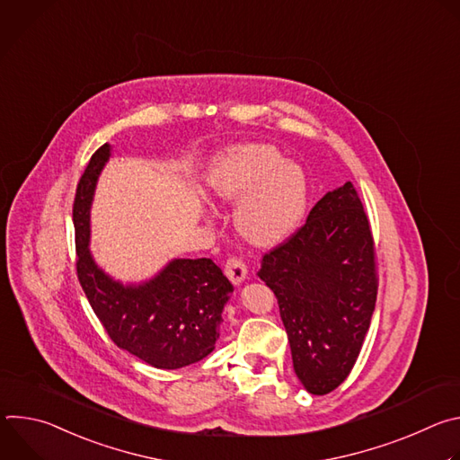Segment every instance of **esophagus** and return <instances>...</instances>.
<instances>
[{
    "instance_id": "1",
    "label": "esophagus",
    "mask_w": 460,
    "mask_h": 460,
    "mask_svg": "<svg viewBox=\"0 0 460 460\" xmlns=\"http://www.w3.org/2000/svg\"><path fill=\"white\" fill-rule=\"evenodd\" d=\"M224 270H226L227 279H229L234 286L242 284V282L245 280V277H247V266H245V261H243L242 258H236V256L227 258Z\"/></svg>"
}]
</instances>
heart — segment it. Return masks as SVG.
Segmentation results:
<instances>
[{"label":"heart","mask_w":460,"mask_h":460,"mask_svg":"<svg viewBox=\"0 0 460 460\" xmlns=\"http://www.w3.org/2000/svg\"><path fill=\"white\" fill-rule=\"evenodd\" d=\"M209 183L218 199L240 200L236 227L260 245L277 243L291 234L307 208L305 172L296 164H288L271 146L226 149L213 165Z\"/></svg>","instance_id":"1"}]
</instances>
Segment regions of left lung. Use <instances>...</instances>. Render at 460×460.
<instances>
[{
	"mask_svg": "<svg viewBox=\"0 0 460 460\" xmlns=\"http://www.w3.org/2000/svg\"><path fill=\"white\" fill-rule=\"evenodd\" d=\"M258 277L275 293L293 367L311 395L351 373L375 311V242L351 181L327 192L305 224L261 256Z\"/></svg>",
	"mask_w": 460,
	"mask_h": 460,
	"instance_id": "1",
	"label": "left lung"
}]
</instances>
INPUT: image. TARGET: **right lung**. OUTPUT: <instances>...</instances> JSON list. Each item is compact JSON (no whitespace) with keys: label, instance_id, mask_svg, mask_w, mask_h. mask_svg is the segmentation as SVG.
<instances>
[{"label":"right lung","instance_id":"add662e5","mask_svg":"<svg viewBox=\"0 0 460 460\" xmlns=\"http://www.w3.org/2000/svg\"><path fill=\"white\" fill-rule=\"evenodd\" d=\"M111 156L103 144L82 174L73 222L76 273L85 296L111 341L158 369H178L206 358L220 337L222 309L234 291L211 258H178L153 280L123 286L91 256V204L98 176Z\"/></svg>","mask_w":460,"mask_h":460}]
</instances>
